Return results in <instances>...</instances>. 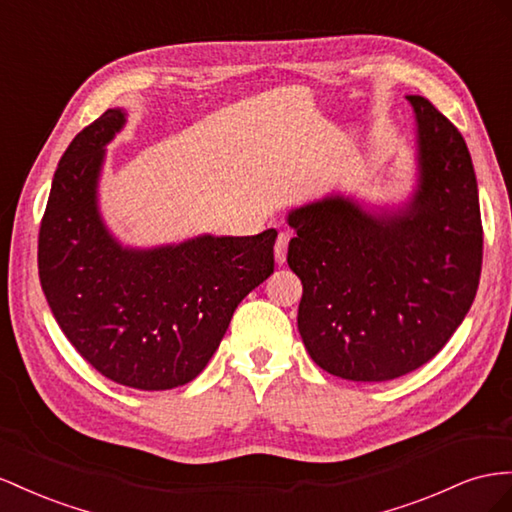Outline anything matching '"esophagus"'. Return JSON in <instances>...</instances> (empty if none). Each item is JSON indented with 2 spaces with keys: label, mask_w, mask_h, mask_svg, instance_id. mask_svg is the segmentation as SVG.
<instances>
[{
  "label": "esophagus",
  "mask_w": 512,
  "mask_h": 512,
  "mask_svg": "<svg viewBox=\"0 0 512 512\" xmlns=\"http://www.w3.org/2000/svg\"><path fill=\"white\" fill-rule=\"evenodd\" d=\"M288 241H290V234L288 232H280V237H278V241H275V247H273L275 262H278V265H284V262H286Z\"/></svg>",
  "instance_id": "obj_1"
}]
</instances>
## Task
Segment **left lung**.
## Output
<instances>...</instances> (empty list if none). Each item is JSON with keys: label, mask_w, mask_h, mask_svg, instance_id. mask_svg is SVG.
<instances>
[{"label": "left lung", "mask_w": 512, "mask_h": 512, "mask_svg": "<svg viewBox=\"0 0 512 512\" xmlns=\"http://www.w3.org/2000/svg\"><path fill=\"white\" fill-rule=\"evenodd\" d=\"M418 189L398 211L331 196L288 213V267L303 284L297 325L310 357L349 381H390L433 359L472 308L482 222L472 157L424 96Z\"/></svg>", "instance_id": "obj_1"}]
</instances>
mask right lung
Instances as JSON below:
<instances>
[{"instance_id":"1","label":"right lung","mask_w":512,"mask_h":512,"mask_svg":"<svg viewBox=\"0 0 512 512\" xmlns=\"http://www.w3.org/2000/svg\"><path fill=\"white\" fill-rule=\"evenodd\" d=\"M124 122L122 109H107L62 155L40 222L38 275L55 321L94 370L127 388L172 390L200 375L243 297L273 273L278 232L122 247L96 187Z\"/></svg>"}]
</instances>
